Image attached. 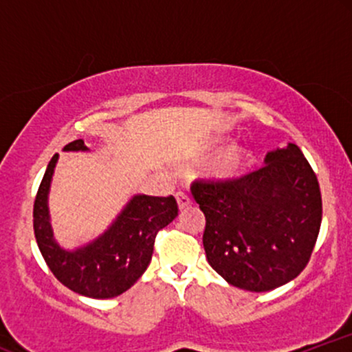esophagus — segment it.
Instances as JSON below:
<instances>
[{
    "label": "esophagus",
    "instance_id": "esophagus-1",
    "mask_svg": "<svg viewBox=\"0 0 352 352\" xmlns=\"http://www.w3.org/2000/svg\"><path fill=\"white\" fill-rule=\"evenodd\" d=\"M175 199H177V204H179V210H185V208L192 207V204H193L192 199H190L187 193H184V192H177Z\"/></svg>",
    "mask_w": 352,
    "mask_h": 352
}]
</instances>
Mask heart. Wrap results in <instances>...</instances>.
<instances>
[{
	"label": "heart",
	"instance_id": "1",
	"mask_svg": "<svg viewBox=\"0 0 352 352\" xmlns=\"http://www.w3.org/2000/svg\"><path fill=\"white\" fill-rule=\"evenodd\" d=\"M227 142L228 139L223 135L212 137L207 144V151H220ZM250 164H252V152L248 148L236 144L230 145V147L223 148L218 153L215 160L208 165L205 177L212 184H230V182H235L240 177H243L245 172L248 170Z\"/></svg>",
	"mask_w": 352,
	"mask_h": 352
}]
</instances>
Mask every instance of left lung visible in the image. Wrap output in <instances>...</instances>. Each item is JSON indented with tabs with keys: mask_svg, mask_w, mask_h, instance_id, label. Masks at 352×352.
Here are the masks:
<instances>
[{
	"mask_svg": "<svg viewBox=\"0 0 352 352\" xmlns=\"http://www.w3.org/2000/svg\"><path fill=\"white\" fill-rule=\"evenodd\" d=\"M204 212V248L228 285L272 292L308 265L321 227V190L300 147L288 144L265 157V167L230 184L195 182Z\"/></svg>",
	"mask_w": 352,
	"mask_h": 352,
	"instance_id": "1",
	"label": "left lung"
}]
</instances>
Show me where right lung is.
I'll list each match as a JSON object with an SVG mask.
<instances>
[{
  "label": "right lung",
  "instance_id": "add662e5",
  "mask_svg": "<svg viewBox=\"0 0 352 352\" xmlns=\"http://www.w3.org/2000/svg\"><path fill=\"white\" fill-rule=\"evenodd\" d=\"M64 152H89L84 140H74ZM59 155L47 164L34 200V235L39 250L58 280L74 293L96 300L127 292L142 276L152 260L159 230L179 215L173 197L137 193L98 238L78 248H64L54 238L50 215V190Z\"/></svg>",
  "mask_w": 352,
  "mask_h": 352
}]
</instances>
